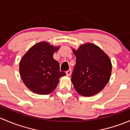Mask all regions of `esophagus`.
Returning <instances> with one entry per match:
<instances>
[{"label":"esophagus","mask_w":130,"mask_h":130,"mask_svg":"<svg viewBox=\"0 0 130 130\" xmlns=\"http://www.w3.org/2000/svg\"><path fill=\"white\" fill-rule=\"evenodd\" d=\"M71 73H72L71 69H69V70L67 71L66 72V75H67V76H70V75L71 74Z\"/></svg>","instance_id":"34e87169"}]
</instances>
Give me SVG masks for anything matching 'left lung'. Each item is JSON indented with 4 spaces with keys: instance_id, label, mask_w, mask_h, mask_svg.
Listing matches in <instances>:
<instances>
[{
    "instance_id": "8db88e82",
    "label": "left lung",
    "mask_w": 130,
    "mask_h": 130,
    "mask_svg": "<svg viewBox=\"0 0 130 130\" xmlns=\"http://www.w3.org/2000/svg\"><path fill=\"white\" fill-rule=\"evenodd\" d=\"M76 63L71 81L76 91L84 96H91L101 91L107 85L111 74L109 57L96 45L86 43L77 50L73 49Z\"/></svg>"
}]
</instances>
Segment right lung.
<instances>
[{
	"mask_svg": "<svg viewBox=\"0 0 130 130\" xmlns=\"http://www.w3.org/2000/svg\"><path fill=\"white\" fill-rule=\"evenodd\" d=\"M59 49L47 42H41L28 50L20 61L19 72L22 81L30 91L47 94L55 89L59 78L65 76L59 71V64L53 54Z\"/></svg>",
	"mask_w": 130,
	"mask_h": 130,
	"instance_id": "add662e5",
	"label": "right lung"
}]
</instances>
